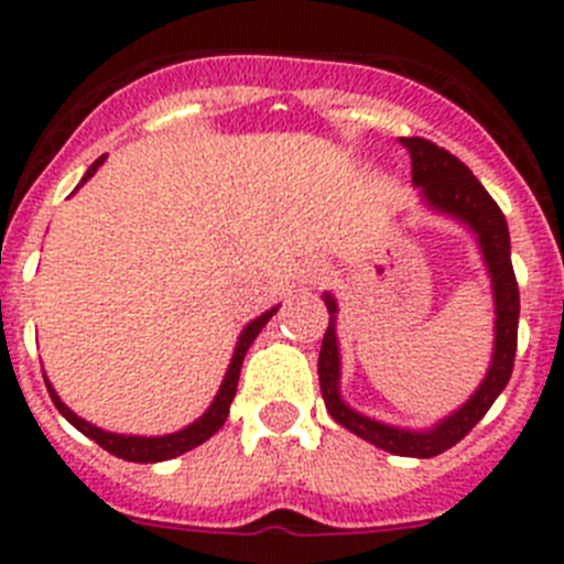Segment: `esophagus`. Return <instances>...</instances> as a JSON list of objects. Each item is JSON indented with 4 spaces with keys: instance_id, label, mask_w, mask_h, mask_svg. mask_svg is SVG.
<instances>
[{
    "instance_id": "34e87169",
    "label": "esophagus",
    "mask_w": 564,
    "mask_h": 564,
    "mask_svg": "<svg viewBox=\"0 0 564 564\" xmlns=\"http://www.w3.org/2000/svg\"><path fill=\"white\" fill-rule=\"evenodd\" d=\"M302 273H305V282H311V285H318V282H327V279H330V271H327L325 265H318V262H311Z\"/></svg>"
}]
</instances>
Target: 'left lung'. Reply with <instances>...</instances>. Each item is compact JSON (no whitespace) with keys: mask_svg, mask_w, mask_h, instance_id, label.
<instances>
[{"mask_svg":"<svg viewBox=\"0 0 564 564\" xmlns=\"http://www.w3.org/2000/svg\"><path fill=\"white\" fill-rule=\"evenodd\" d=\"M401 143L410 149L412 183L421 188L423 203L432 212L460 220L477 237L488 276H491V291H495V356H491L486 378L475 390V395L449 417L437 421L432 430L415 432L390 426V423H381L347 406L341 392H338V378H341V356H338L336 341L338 305L330 293H325L330 325H327L325 338H322V352H318V383H322L327 412L333 415V421L341 423L344 430H350L361 441L372 443L383 452H392V455L435 457L452 449L457 441H463L468 432L475 430L480 417L491 410L497 395L506 390L517 356L520 288H517L514 265H511V237H508L506 217H502L500 206L491 200V194L471 174V169L426 138H401Z\"/></svg>","mask_w":564,"mask_h":564,"instance_id":"left-lung-1","label":"left lung"}]
</instances>
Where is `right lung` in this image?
<instances>
[{"label": "right lung", "instance_id": "right-lung-1", "mask_svg": "<svg viewBox=\"0 0 564 564\" xmlns=\"http://www.w3.org/2000/svg\"><path fill=\"white\" fill-rule=\"evenodd\" d=\"M104 163V158H98L93 166L87 169V174L82 177V183L78 186H84V183L93 177V174L98 172V166ZM279 307H271V311H265L262 316H257L253 322H248L246 330L239 333L237 338V347H234V356H231V364H228V372L226 378H223L220 383V392L214 395L212 406H208L206 412H203L200 417L194 423H188L186 430L181 432H172V435H158V437H141V435H115V432H104L98 430V426H93V423H87L84 417H78L76 412L69 410L67 403L62 401V398L56 395V390H53V383L44 378V383H47V392L50 398H53V403H56V410L62 412L64 417H67L73 426H76L82 435H87L89 441H96L101 449H107L109 455L121 457V460H129V463H161V460H172V457L183 455V452H192L194 446H200V443H206L208 437L214 435V432H220V426L226 423L228 417V410H231V401L234 395H237V383H239V370H242V361H246V352L248 347L253 344V338L259 336V330L271 322V316L276 313Z\"/></svg>", "mask_w": 564, "mask_h": 564}]
</instances>
